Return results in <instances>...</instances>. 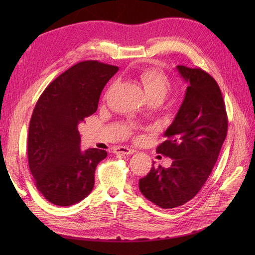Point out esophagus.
<instances>
[{
	"label": "esophagus",
	"instance_id": "1",
	"mask_svg": "<svg viewBox=\"0 0 255 255\" xmlns=\"http://www.w3.org/2000/svg\"><path fill=\"white\" fill-rule=\"evenodd\" d=\"M114 152H115V153L127 154V155H128V154H133V153H135V150H133V149H129V148H128V146H122V145H119V146H116V148L114 149Z\"/></svg>",
	"mask_w": 255,
	"mask_h": 255
}]
</instances>
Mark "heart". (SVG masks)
Returning a JSON list of instances; mask_svg holds the SVG:
<instances>
[{"instance_id": "obj_1", "label": "heart", "mask_w": 255, "mask_h": 255, "mask_svg": "<svg viewBox=\"0 0 255 255\" xmlns=\"http://www.w3.org/2000/svg\"><path fill=\"white\" fill-rule=\"evenodd\" d=\"M146 96L158 95L164 99L171 90V82L168 76L157 69H148L140 75Z\"/></svg>"}]
</instances>
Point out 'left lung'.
<instances>
[{"instance_id":"8db88e82","label":"left lung","mask_w":255,"mask_h":255,"mask_svg":"<svg viewBox=\"0 0 255 255\" xmlns=\"http://www.w3.org/2000/svg\"><path fill=\"white\" fill-rule=\"evenodd\" d=\"M188 83L184 101L156 152L172 158L169 168H151L139 180L141 194L161 208H174L194 198L210 176L228 132L220 88L200 68L176 66Z\"/></svg>"}]
</instances>
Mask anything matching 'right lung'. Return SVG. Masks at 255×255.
Here are the masks:
<instances>
[{
	"instance_id": "1",
	"label": "right lung",
	"mask_w": 255,
	"mask_h": 255,
	"mask_svg": "<svg viewBox=\"0 0 255 255\" xmlns=\"http://www.w3.org/2000/svg\"><path fill=\"white\" fill-rule=\"evenodd\" d=\"M118 67L85 60L49 84L29 121L28 167L35 185L49 202L70 206L94 188L97 165L107 152L82 151L80 122L95 114L101 92Z\"/></svg>"
}]
</instances>
